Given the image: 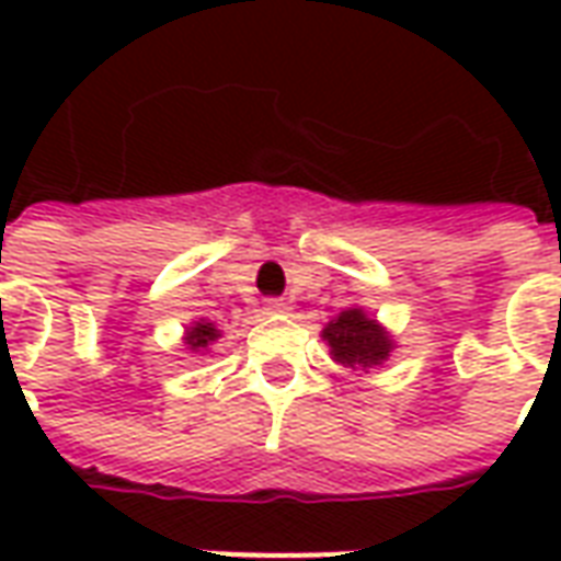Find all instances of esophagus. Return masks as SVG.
I'll use <instances>...</instances> for the list:
<instances>
[{
	"instance_id": "34e87169",
	"label": "esophagus",
	"mask_w": 561,
	"mask_h": 561,
	"mask_svg": "<svg viewBox=\"0 0 561 561\" xmlns=\"http://www.w3.org/2000/svg\"><path fill=\"white\" fill-rule=\"evenodd\" d=\"M264 309H267V316H282V312H288V304L285 300H270Z\"/></svg>"
}]
</instances>
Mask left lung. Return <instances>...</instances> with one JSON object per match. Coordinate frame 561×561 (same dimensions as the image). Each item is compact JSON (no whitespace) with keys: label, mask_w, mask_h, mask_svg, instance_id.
Returning <instances> with one entry per match:
<instances>
[{"label":"left lung","mask_w":561,"mask_h":561,"mask_svg":"<svg viewBox=\"0 0 561 561\" xmlns=\"http://www.w3.org/2000/svg\"><path fill=\"white\" fill-rule=\"evenodd\" d=\"M321 340L328 342L330 357L348 369H376L388 364L397 348L393 333L369 316L364 306H348L340 316L330 318L321 330Z\"/></svg>","instance_id":"obj_1"}]
</instances>
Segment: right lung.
Returning <instances> with one entry per match:
<instances>
[{
  "label": "right lung",
  "instance_id": "right-lung-1",
  "mask_svg": "<svg viewBox=\"0 0 561 561\" xmlns=\"http://www.w3.org/2000/svg\"><path fill=\"white\" fill-rule=\"evenodd\" d=\"M221 340V330L209 318H197L183 333V345L192 354H207L216 342Z\"/></svg>",
  "mask_w": 561,
  "mask_h": 561
}]
</instances>
